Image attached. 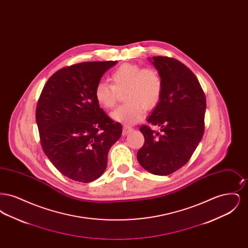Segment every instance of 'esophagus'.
I'll return each mask as SVG.
<instances>
[{
	"mask_svg": "<svg viewBox=\"0 0 248 248\" xmlns=\"http://www.w3.org/2000/svg\"><path fill=\"white\" fill-rule=\"evenodd\" d=\"M132 130H133V128H132L131 126H128V125H124V126L123 127V132H124V135L128 134V133L131 132Z\"/></svg>",
	"mask_w": 248,
	"mask_h": 248,
	"instance_id": "obj_1",
	"label": "esophagus"
}]
</instances>
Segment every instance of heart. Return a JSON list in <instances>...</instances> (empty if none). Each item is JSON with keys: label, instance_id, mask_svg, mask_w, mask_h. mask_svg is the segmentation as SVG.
I'll use <instances>...</instances> for the list:
<instances>
[{"label": "heart", "instance_id": "heart-1", "mask_svg": "<svg viewBox=\"0 0 248 248\" xmlns=\"http://www.w3.org/2000/svg\"><path fill=\"white\" fill-rule=\"evenodd\" d=\"M110 83L100 82L94 89L97 103L105 108L116 105L120 94L126 103L117 108L111 117L119 123L133 124L144 117L145 109H153L162 98L164 82L160 72L154 68L138 64H124L109 75Z\"/></svg>", "mask_w": 248, "mask_h": 248}]
</instances>
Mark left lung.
I'll return each instance as SVG.
<instances>
[{"instance_id": "obj_1", "label": "left lung", "mask_w": 248, "mask_h": 248, "mask_svg": "<svg viewBox=\"0 0 248 248\" xmlns=\"http://www.w3.org/2000/svg\"><path fill=\"white\" fill-rule=\"evenodd\" d=\"M153 64L162 75L164 90L147 122L160 126L161 133L142 125L145 141L137 158L150 173L167 176L186 165L200 143L206 99L196 76L180 61L154 57Z\"/></svg>"}]
</instances>
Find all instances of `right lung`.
<instances>
[{
  "instance_id": "add662e5",
  "label": "right lung",
  "mask_w": 248,
  "mask_h": 248,
  "mask_svg": "<svg viewBox=\"0 0 248 248\" xmlns=\"http://www.w3.org/2000/svg\"><path fill=\"white\" fill-rule=\"evenodd\" d=\"M117 61L82 62L55 72L45 84L36 107L42 148L59 172L88 183L100 177L122 125L99 107L94 89Z\"/></svg>"
}]
</instances>
